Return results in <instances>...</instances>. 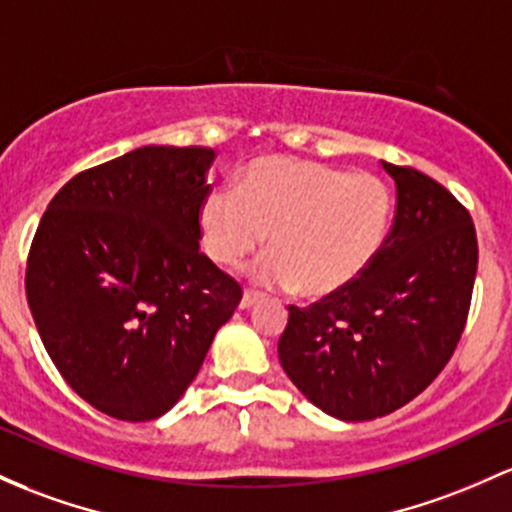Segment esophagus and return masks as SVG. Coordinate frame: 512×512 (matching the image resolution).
I'll use <instances>...</instances> for the list:
<instances>
[{"label":"esophagus","instance_id":"34e87169","mask_svg":"<svg viewBox=\"0 0 512 512\" xmlns=\"http://www.w3.org/2000/svg\"><path fill=\"white\" fill-rule=\"evenodd\" d=\"M260 301H262V294H257V291L247 289L245 294H243V299H240V308H243V311H247V308H252V306H255V303H260Z\"/></svg>","mask_w":512,"mask_h":512}]
</instances>
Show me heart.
<instances>
[{
    "label": "heart",
    "instance_id": "1",
    "mask_svg": "<svg viewBox=\"0 0 512 512\" xmlns=\"http://www.w3.org/2000/svg\"><path fill=\"white\" fill-rule=\"evenodd\" d=\"M391 213V187L379 174L269 157L247 167L243 192L213 189L199 223L206 252L221 267L240 265L269 235L272 255L255 267L257 282L320 299L367 272L386 243Z\"/></svg>",
    "mask_w": 512,
    "mask_h": 512
}]
</instances>
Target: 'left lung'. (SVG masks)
I'll list each match as a JSON object with an SVG mask.
<instances>
[{"instance_id": "obj_1", "label": "left lung", "mask_w": 512, "mask_h": 512, "mask_svg": "<svg viewBox=\"0 0 512 512\" xmlns=\"http://www.w3.org/2000/svg\"><path fill=\"white\" fill-rule=\"evenodd\" d=\"M396 216L362 277L308 308L289 306L286 376L347 423L389 415L445 369L469 316L479 245L469 211L428 174L381 162Z\"/></svg>"}]
</instances>
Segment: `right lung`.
<instances>
[{
    "mask_svg": "<svg viewBox=\"0 0 512 512\" xmlns=\"http://www.w3.org/2000/svg\"><path fill=\"white\" fill-rule=\"evenodd\" d=\"M211 148L145 145L70 179L43 213L26 299L89 406L143 423L199 374L243 289L199 250Z\"/></svg>",
    "mask_w": 512,
    "mask_h": 512,
    "instance_id": "right-lung-1",
    "label": "right lung"
}]
</instances>
